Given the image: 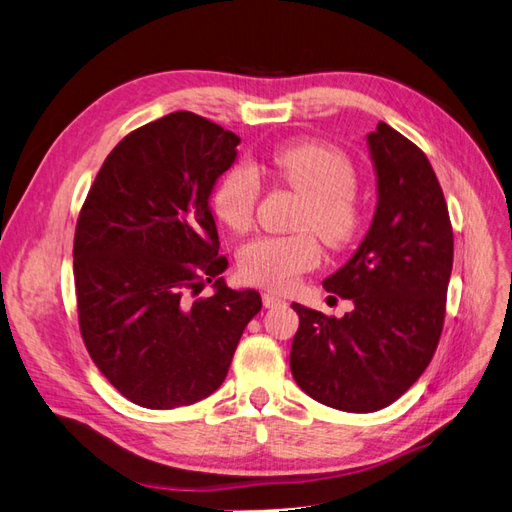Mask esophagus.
Returning <instances> with one entry per match:
<instances>
[{"mask_svg":"<svg viewBox=\"0 0 512 512\" xmlns=\"http://www.w3.org/2000/svg\"><path fill=\"white\" fill-rule=\"evenodd\" d=\"M262 303H265V307H282V305H286V301L282 297H277V294H271V292L262 294Z\"/></svg>","mask_w":512,"mask_h":512,"instance_id":"esophagus-1","label":"esophagus"}]
</instances>
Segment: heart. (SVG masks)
<instances>
[{"label": "heart", "mask_w": 512, "mask_h": 512, "mask_svg": "<svg viewBox=\"0 0 512 512\" xmlns=\"http://www.w3.org/2000/svg\"><path fill=\"white\" fill-rule=\"evenodd\" d=\"M269 170L290 190L303 196L294 220V235H262L239 252V273L245 282L271 290H288L299 277L320 265L316 235L333 250L359 237L363 205L356 196V170L346 153L318 143H299L275 151ZM260 177L250 164H235L213 188V211L232 230L252 226L260 200Z\"/></svg>", "instance_id": "1"}]
</instances>
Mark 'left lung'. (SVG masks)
<instances>
[{"label":"left lung","mask_w":512,"mask_h":512,"mask_svg":"<svg viewBox=\"0 0 512 512\" xmlns=\"http://www.w3.org/2000/svg\"><path fill=\"white\" fill-rule=\"evenodd\" d=\"M378 207L359 250L324 290L350 299L344 318L292 303L290 369L324 406L376 412L421 378L438 348L453 271V226L425 153L384 121L367 136Z\"/></svg>","instance_id":"obj_1"}]
</instances>
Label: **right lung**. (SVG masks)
I'll return each instance as SVG.
<instances>
[{"instance_id": "right-lung-1", "label": "right lung", "mask_w": 512, "mask_h": 512, "mask_svg": "<svg viewBox=\"0 0 512 512\" xmlns=\"http://www.w3.org/2000/svg\"><path fill=\"white\" fill-rule=\"evenodd\" d=\"M239 136L190 111L123 136L74 230L79 329L91 361L132 404L173 410L220 389L262 307L230 290L209 196ZM214 282L216 294L198 298Z\"/></svg>"}]
</instances>
